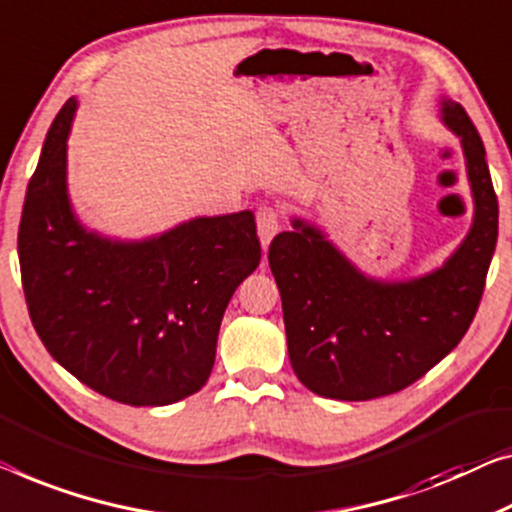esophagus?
I'll use <instances>...</instances> for the list:
<instances>
[{"label": "esophagus", "mask_w": 512, "mask_h": 512, "mask_svg": "<svg viewBox=\"0 0 512 512\" xmlns=\"http://www.w3.org/2000/svg\"><path fill=\"white\" fill-rule=\"evenodd\" d=\"M280 232V213L273 207H259L257 209V234L262 246L266 248L273 236Z\"/></svg>", "instance_id": "1"}]
</instances>
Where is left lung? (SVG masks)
I'll return each mask as SVG.
<instances>
[{
	"label": "left lung",
	"instance_id": "8db88e82",
	"mask_svg": "<svg viewBox=\"0 0 512 512\" xmlns=\"http://www.w3.org/2000/svg\"><path fill=\"white\" fill-rule=\"evenodd\" d=\"M441 119L460 137L474 195V225L441 269L402 282L368 278L299 218L271 241L289 361L322 398L398 393L451 354L474 322L497 246L499 202L469 114L444 98Z\"/></svg>",
	"mask_w": 512,
	"mask_h": 512
}]
</instances>
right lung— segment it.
Listing matches in <instances>:
<instances>
[{"label": "right lung", "mask_w": 512, "mask_h": 512, "mask_svg": "<svg viewBox=\"0 0 512 512\" xmlns=\"http://www.w3.org/2000/svg\"><path fill=\"white\" fill-rule=\"evenodd\" d=\"M68 98L45 137L18 230L38 338L105 398L163 407L200 391L225 308L262 259L253 211L193 218L144 241L87 232L66 188Z\"/></svg>", "instance_id": "add662e5"}]
</instances>
